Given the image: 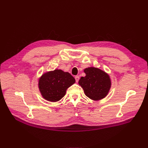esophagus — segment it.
I'll return each mask as SVG.
<instances>
[{
  "label": "esophagus",
  "instance_id": "34e87169",
  "mask_svg": "<svg viewBox=\"0 0 148 148\" xmlns=\"http://www.w3.org/2000/svg\"><path fill=\"white\" fill-rule=\"evenodd\" d=\"M75 80H76V82H78L79 81V77H78V76H75Z\"/></svg>",
  "mask_w": 148,
  "mask_h": 148
}]
</instances>
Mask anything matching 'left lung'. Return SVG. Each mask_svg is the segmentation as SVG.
<instances>
[{"label":"left lung","instance_id":"obj_1","mask_svg":"<svg viewBox=\"0 0 148 148\" xmlns=\"http://www.w3.org/2000/svg\"><path fill=\"white\" fill-rule=\"evenodd\" d=\"M85 77H81L78 82L88 97L93 100L105 98L111 87L109 76L105 71L95 67L84 70Z\"/></svg>","mask_w":148,"mask_h":148}]
</instances>
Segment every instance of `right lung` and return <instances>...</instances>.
<instances>
[{"label":"right lung","mask_w":148,"mask_h":148,"mask_svg":"<svg viewBox=\"0 0 148 148\" xmlns=\"http://www.w3.org/2000/svg\"><path fill=\"white\" fill-rule=\"evenodd\" d=\"M75 83V78L69 73L55 70L43 74L38 85L43 97L48 101L55 102L64 97L68 88Z\"/></svg>","instance_id":"obj_1"}]
</instances>
